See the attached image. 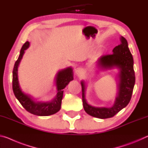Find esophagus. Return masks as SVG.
I'll return each instance as SVG.
<instances>
[{"label":"esophagus","mask_w":148,"mask_h":148,"mask_svg":"<svg viewBox=\"0 0 148 148\" xmlns=\"http://www.w3.org/2000/svg\"><path fill=\"white\" fill-rule=\"evenodd\" d=\"M80 72H81V69H76V74H78L80 73Z\"/></svg>","instance_id":"obj_1"}]
</instances>
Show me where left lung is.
Wrapping results in <instances>:
<instances>
[{"instance_id":"obj_1","label":"left lung","mask_w":148,"mask_h":148,"mask_svg":"<svg viewBox=\"0 0 148 148\" xmlns=\"http://www.w3.org/2000/svg\"><path fill=\"white\" fill-rule=\"evenodd\" d=\"M121 44L115 47L113 53L102 56L98 60V64L102 69H111L116 66L119 69L118 95L112 108H95L87 103L85 99V84L81 82L82 101L85 111L92 117L106 119L114 117L131 101L135 84L133 58L124 37H120Z\"/></svg>"}]
</instances>
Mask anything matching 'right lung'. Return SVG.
Segmentation results:
<instances>
[{
  "mask_svg": "<svg viewBox=\"0 0 148 148\" xmlns=\"http://www.w3.org/2000/svg\"><path fill=\"white\" fill-rule=\"evenodd\" d=\"M29 42H26L22 46L19 56L15 62L12 77V89L15 96L27 112L32 114L40 116H46L56 114L61 109V101L63 95V89L69 83L73 80V71L72 68H67L59 71L57 75L56 84L57 88V96L53 101L49 102H36L29 95L22 92L20 88L18 77H17V67L23 56L25 50L28 48Z\"/></svg>",
  "mask_w": 148,
  "mask_h": 148,
  "instance_id": "add662e5",
  "label": "right lung"
}]
</instances>
